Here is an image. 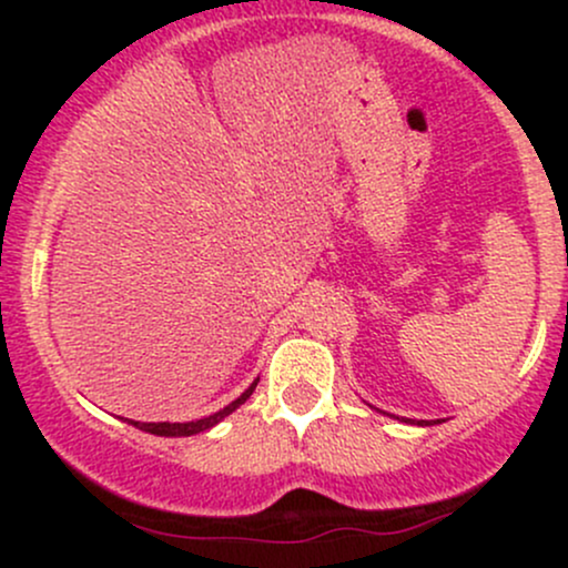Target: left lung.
Listing matches in <instances>:
<instances>
[{
	"label": "left lung",
	"instance_id": "1",
	"mask_svg": "<svg viewBox=\"0 0 568 568\" xmlns=\"http://www.w3.org/2000/svg\"><path fill=\"white\" fill-rule=\"evenodd\" d=\"M427 425H429V422H427Z\"/></svg>",
	"mask_w": 568,
	"mask_h": 568
}]
</instances>
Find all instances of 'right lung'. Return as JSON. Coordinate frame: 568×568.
I'll return each instance as SVG.
<instances>
[{"label":"right lung","instance_id":"obj_1","mask_svg":"<svg viewBox=\"0 0 568 568\" xmlns=\"http://www.w3.org/2000/svg\"><path fill=\"white\" fill-rule=\"evenodd\" d=\"M256 384H258V379L253 382L251 387H247L245 393L237 397V400H232L230 406L221 408V410H216V414H213V416H205V419H197V422H184V425H181V422H175V425H173V422H149V425H143V422H130V425L139 427V429H143V433L165 435V438H181V435H197V433H202V429H211L213 425H219V422L224 419V416H230L234 408L243 406V403L247 400V397L253 395V389H256Z\"/></svg>","mask_w":568,"mask_h":568}]
</instances>
